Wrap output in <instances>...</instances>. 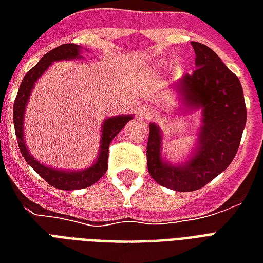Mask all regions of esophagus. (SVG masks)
Here are the masks:
<instances>
[{
  "label": "esophagus",
  "instance_id": "1",
  "mask_svg": "<svg viewBox=\"0 0 263 263\" xmlns=\"http://www.w3.org/2000/svg\"><path fill=\"white\" fill-rule=\"evenodd\" d=\"M154 114V107H151L148 104H142L138 107V117L139 118H151Z\"/></svg>",
  "mask_w": 263,
  "mask_h": 263
}]
</instances>
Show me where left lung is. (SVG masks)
Returning <instances> with one entry per match:
<instances>
[{"label": "left lung", "instance_id": "left-lung-1", "mask_svg": "<svg viewBox=\"0 0 263 263\" xmlns=\"http://www.w3.org/2000/svg\"><path fill=\"white\" fill-rule=\"evenodd\" d=\"M196 70L183 74L173 86L182 112L201 114L197 142L187 160L172 163L163 158L162 131L149 124L148 171L155 182L175 192L204 187L230 166L237 155L247 124V107L239 79L214 50L192 42Z\"/></svg>", "mask_w": 263, "mask_h": 263}]
</instances>
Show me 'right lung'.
I'll return each mask as SVG.
<instances>
[{
  "label": "right lung",
  "mask_w": 263,
  "mask_h": 263,
  "mask_svg": "<svg viewBox=\"0 0 263 263\" xmlns=\"http://www.w3.org/2000/svg\"><path fill=\"white\" fill-rule=\"evenodd\" d=\"M83 50L84 49L74 45V43H65L62 46L54 48L49 53L43 56L39 60V63L32 67L24 77L21 83L20 90L16 94L14 103V125L15 134L18 138L20 151L26 163L42 177L45 182H48L50 186H53L60 190H77V189H86L98 182L105 175L108 167V148L111 141L114 139L118 132L125 126L128 121H131L134 117L129 115H117V117H108L105 118L101 125V138H100V152L97 159L90 167H86L83 171H63V169H54L50 166L41 163L39 160L33 158V155L29 152V149L25 143V135H24V118H25V109L31 97V92L35 87V83L39 80V77L46 70L53 65L54 62L60 60H74L83 59Z\"/></svg>",
  "instance_id": "obj_1"
}]
</instances>
